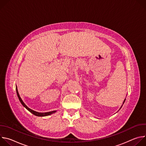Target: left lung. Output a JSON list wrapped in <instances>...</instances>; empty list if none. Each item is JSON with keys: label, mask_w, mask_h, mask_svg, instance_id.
Masks as SVG:
<instances>
[{"label": "left lung", "mask_w": 146, "mask_h": 146, "mask_svg": "<svg viewBox=\"0 0 146 146\" xmlns=\"http://www.w3.org/2000/svg\"><path fill=\"white\" fill-rule=\"evenodd\" d=\"M125 100H126V99H124V100H123V103H124V102H125ZM122 106H121V108H122ZM121 108H120V109H121Z\"/></svg>", "instance_id": "1"}]
</instances>
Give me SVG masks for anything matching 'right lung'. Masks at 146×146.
Segmentation results:
<instances>
[{"label":"right lung","mask_w":146,"mask_h":146,"mask_svg":"<svg viewBox=\"0 0 146 146\" xmlns=\"http://www.w3.org/2000/svg\"><path fill=\"white\" fill-rule=\"evenodd\" d=\"M16 91H17V96H18V98L20 101V102L21 103L22 105H23L24 107H25L29 111H30L31 113H32L33 114H34L35 115H36V116H38V117H44V116H47V115H51L54 113L56 112V110L55 111H50V112H47V113H38V112H37V111H35L31 109H29L25 104L24 103V102L23 101V100L21 99V97L19 96V93L18 92V90H17V87H16Z\"/></svg>","instance_id":"add662e5"}]
</instances>
